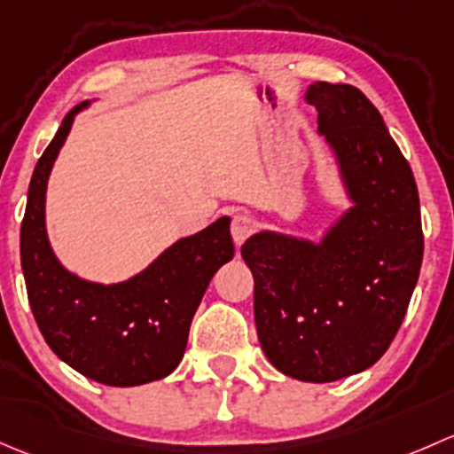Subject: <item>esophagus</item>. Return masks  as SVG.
<instances>
[{"label":"esophagus","instance_id":"1","mask_svg":"<svg viewBox=\"0 0 454 454\" xmlns=\"http://www.w3.org/2000/svg\"><path fill=\"white\" fill-rule=\"evenodd\" d=\"M254 218L249 216V214H236L231 221V236H233V242H236L238 247L242 245V242L247 240V238L251 236V231H254Z\"/></svg>","mask_w":454,"mask_h":454}]
</instances>
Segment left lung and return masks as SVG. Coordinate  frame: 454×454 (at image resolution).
I'll return each instance as SVG.
<instances>
[{
	"instance_id": "1",
	"label": "left lung",
	"mask_w": 454,
	"mask_h": 454,
	"mask_svg": "<svg viewBox=\"0 0 454 454\" xmlns=\"http://www.w3.org/2000/svg\"><path fill=\"white\" fill-rule=\"evenodd\" d=\"M317 133L334 157L349 207L319 240L262 229L242 245L270 365L303 382L372 367L394 340L422 266L413 172L361 89L312 82Z\"/></svg>"
}]
</instances>
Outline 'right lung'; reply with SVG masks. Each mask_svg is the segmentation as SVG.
Listing matches in <instances>:
<instances>
[{"mask_svg": "<svg viewBox=\"0 0 454 454\" xmlns=\"http://www.w3.org/2000/svg\"><path fill=\"white\" fill-rule=\"evenodd\" d=\"M91 102L65 115L36 163L21 223V269L32 315L56 356L102 385L137 387L170 376L184 358L196 308L236 251L231 221L221 216L179 238L122 282H91L65 269L48 236L45 196L74 120Z\"/></svg>", "mask_w": 454, "mask_h": 454, "instance_id": "1", "label": "right lung"}]
</instances>
